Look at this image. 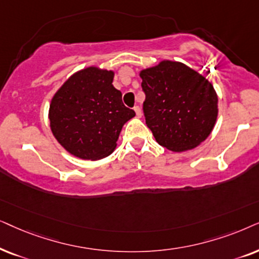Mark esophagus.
<instances>
[{
	"instance_id": "34e87169",
	"label": "esophagus",
	"mask_w": 259,
	"mask_h": 259,
	"mask_svg": "<svg viewBox=\"0 0 259 259\" xmlns=\"http://www.w3.org/2000/svg\"><path fill=\"white\" fill-rule=\"evenodd\" d=\"M134 110H135V112H136V116L139 117V118H140V117L142 116V110H141L140 106H135V108H134Z\"/></svg>"
}]
</instances>
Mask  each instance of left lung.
Returning a JSON list of instances; mask_svg holds the SVG:
<instances>
[{"mask_svg": "<svg viewBox=\"0 0 259 259\" xmlns=\"http://www.w3.org/2000/svg\"><path fill=\"white\" fill-rule=\"evenodd\" d=\"M140 77L146 123L160 146L181 153L207 139L218 118V96L208 79L174 60L141 70Z\"/></svg>", "mask_w": 259, "mask_h": 259, "instance_id": "obj_1", "label": "left lung"}]
</instances>
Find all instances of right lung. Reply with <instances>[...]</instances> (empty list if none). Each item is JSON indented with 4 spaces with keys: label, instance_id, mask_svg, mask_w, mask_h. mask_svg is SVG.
Listing matches in <instances>:
<instances>
[{
    "label": "right lung",
    "instance_id": "1",
    "mask_svg": "<svg viewBox=\"0 0 259 259\" xmlns=\"http://www.w3.org/2000/svg\"><path fill=\"white\" fill-rule=\"evenodd\" d=\"M115 72L89 66L71 75L51 99V132L67 153L81 160H102L116 149L122 127L135 111L113 88Z\"/></svg>",
    "mask_w": 259,
    "mask_h": 259
}]
</instances>
